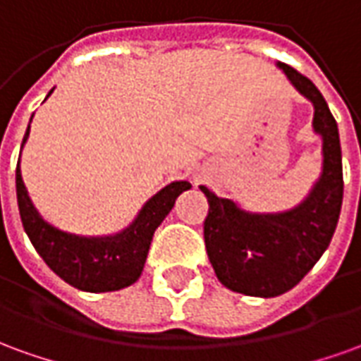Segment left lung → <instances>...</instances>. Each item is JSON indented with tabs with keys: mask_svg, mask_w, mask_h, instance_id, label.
<instances>
[{
	"mask_svg": "<svg viewBox=\"0 0 361 361\" xmlns=\"http://www.w3.org/2000/svg\"><path fill=\"white\" fill-rule=\"evenodd\" d=\"M294 89L313 104V131L323 141V170L310 195L284 212H251L201 185L209 201L207 255L232 292L274 298L292 290L313 269L333 240L342 207L338 126L317 87L286 63H276Z\"/></svg>",
	"mask_w": 361,
	"mask_h": 361,
	"instance_id": "1",
	"label": "left lung"
}]
</instances>
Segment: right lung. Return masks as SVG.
I'll return each instance as SVG.
<instances>
[{"label":"right lung","mask_w":361,"mask_h":361,"mask_svg":"<svg viewBox=\"0 0 361 361\" xmlns=\"http://www.w3.org/2000/svg\"><path fill=\"white\" fill-rule=\"evenodd\" d=\"M54 90H50V94ZM48 94V96H50ZM32 121V118H30ZM28 126L23 145L27 142ZM20 164V162H19ZM17 164V203L23 228L51 271L67 284L82 292H114L139 280L149 255L152 235L176 204V199L191 189L185 180L172 181L142 204L137 219L111 235H79L51 226L40 216L28 197Z\"/></svg>","instance_id":"obj_1"}]
</instances>
